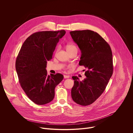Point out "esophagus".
<instances>
[{
    "mask_svg": "<svg viewBox=\"0 0 133 133\" xmlns=\"http://www.w3.org/2000/svg\"><path fill=\"white\" fill-rule=\"evenodd\" d=\"M64 78L66 79V78H69V76H67V75H64Z\"/></svg>",
    "mask_w": 133,
    "mask_h": 133,
    "instance_id": "34e87169",
    "label": "esophagus"
}]
</instances>
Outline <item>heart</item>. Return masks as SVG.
Wrapping results in <instances>:
<instances>
[{
  "label": "heart",
  "instance_id": "b5f03b06",
  "mask_svg": "<svg viewBox=\"0 0 133 133\" xmlns=\"http://www.w3.org/2000/svg\"><path fill=\"white\" fill-rule=\"evenodd\" d=\"M66 49H67V52L71 51H72V50H77L76 46L74 45H73V44H68V45H67V46H66Z\"/></svg>",
  "mask_w": 133,
  "mask_h": 133
}]
</instances>
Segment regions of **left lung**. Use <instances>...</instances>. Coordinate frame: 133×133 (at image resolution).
Returning <instances> with one entry per match:
<instances>
[{
  "instance_id": "8db88e82",
  "label": "left lung",
  "mask_w": 133,
  "mask_h": 133,
  "mask_svg": "<svg viewBox=\"0 0 133 133\" xmlns=\"http://www.w3.org/2000/svg\"><path fill=\"white\" fill-rule=\"evenodd\" d=\"M82 52L80 66L87 70L86 78L80 81L72 76L71 91L72 100L82 106L92 104L104 91L113 72L112 51L109 45L96 32L90 30L70 32Z\"/></svg>"
}]
</instances>
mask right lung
I'll use <instances>...</instances> for the list:
<instances>
[{"instance_id":"obj_1","label":"right lung","mask_w":133,"mask_h":133,"mask_svg":"<svg viewBox=\"0 0 133 133\" xmlns=\"http://www.w3.org/2000/svg\"><path fill=\"white\" fill-rule=\"evenodd\" d=\"M65 30L43 31L29 36L23 43L16 61V69L21 86L28 97L37 105L52 101L55 88L63 79L59 73L47 75V61Z\"/></svg>"}]
</instances>
